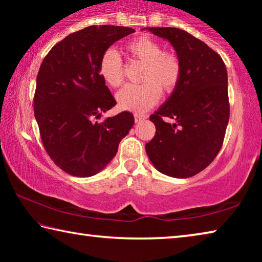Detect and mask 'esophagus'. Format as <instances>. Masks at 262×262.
<instances>
[{"mask_svg": "<svg viewBox=\"0 0 262 262\" xmlns=\"http://www.w3.org/2000/svg\"><path fill=\"white\" fill-rule=\"evenodd\" d=\"M145 115H140V114H135L134 115V119H135V122H141V121H143V120H145Z\"/></svg>", "mask_w": 262, "mask_h": 262, "instance_id": "esophagus-1", "label": "esophagus"}]
</instances>
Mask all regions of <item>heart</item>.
Wrapping results in <instances>:
<instances>
[{
	"label": "heart",
	"instance_id": "1",
	"mask_svg": "<svg viewBox=\"0 0 262 262\" xmlns=\"http://www.w3.org/2000/svg\"><path fill=\"white\" fill-rule=\"evenodd\" d=\"M132 59L143 63L141 84L127 85L118 92L117 101L121 110L144 112L157 103L161 91L170 95L174 91L180 79L181 63L174 53L163 52L158 41L141 35L127 45ZM99 74L106 84L112 88L123 83V67L119 53L110 48L100 59Z\"/></svg>",
	"mask_w": 262,
	"mask_h": 262
}]
</instances>
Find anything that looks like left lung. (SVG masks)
<instances>
[{"label":"left lung","instance_id":"obj_1","mask_svg":"<svg viewBox=\"0 0 262 262\" xmlns=\"http://www.w3.org/2000/svg\"><path fill=\"white\" fill-rule=\"evenodd\" d=\"M144 30L170 42L181 63L178 85L150 115L156 134L145 151L161 173L189 178L205 170L223 144L230 117L227 68L216 52L184 30Z\"/></svg>","mask_w":262,"mask_h":262}]
</instances>
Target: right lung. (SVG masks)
Masks as SVG:
<instances>
[{
    "instance_id": "1",
    "label": "right lung",
    "mask_w": 262,
    "mask_h": 262,
    "mask_svg": "<svg viewBox=\"0 0 262 262\" xmlns=\"http://www.w3.org/2000/svg\"><path fill=\"white\" fill-rule=\"evenodd\" d=\"M133 32L123 26H89L56 43L39 69L33 108L42 144L53 162L74 177L104 170L134 126L127 111L97 121L115 105L99 74L101 56Z\"/></svg>"
}]
</instances>
